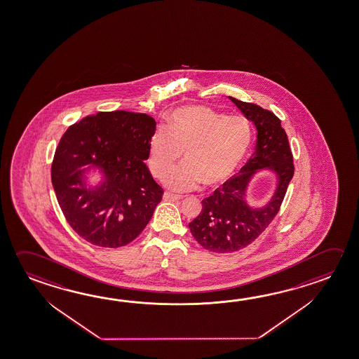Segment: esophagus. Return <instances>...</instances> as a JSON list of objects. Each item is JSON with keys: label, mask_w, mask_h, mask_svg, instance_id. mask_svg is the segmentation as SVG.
Segmentation results:
<instances>
[{"label": "esophagus", "mask_w": 359, "mask_h": 359, "mask_svg": "<svg viewBox=\"0 0 359 359\" xmlns=\"http://www.w3.org/2000/svg\"><path fill=\"white\" fill-rule=\"evenodd\" d=\"M182 196L180 195L172 194V193H169V191H165L164 193V201H182Z\"/></svg>", "instance_id": "obj_1"}]
</instances>
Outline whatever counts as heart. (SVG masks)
Here are the masks:
<instances>
[{
  "label": "heart",
  "instance_id": "b5f03b06",
  "mask_svg": "<svg viewBox=\"0 0 359 359\" xmlns=\"http://www.w3.org/2000/svg\"><path fill=\"white\" fill-rule=\"evenodd\" d=\"M252 144L250 122L205 106L174 109L164 127L152 133L147 161L152 175L161 177L181 158L186 163L164 177L169 188L188 191L203 184L214 188L226 182L243 163Z\"/></svg>",
  "mask_w": 359,
  "mask_h": 359
}]
</instances>
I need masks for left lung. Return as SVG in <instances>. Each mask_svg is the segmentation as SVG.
Returning <instances> with one entry per match:
<instances>
[{
  "label": "left lung",
  "instance_id": "8db88e82",
  "mask_svg": "<svg viewBox=\"0 0 359 359\" xmlns=\"http://www.w3.org/2000/svg\"><path fill=\"white\" fill-rule=\"evenodd\" d=\"M257 131L256 149L237 177L226 180L213 194L203 199L201 214L189 223L195 241L208 251L228 253L245 248L269 226L281 207L294 177L292 154L287 135L275 114L253 103L228 97ZM277 175L271 201L261 208L246 203L251 179L261 170Z\"/></svg>",
  "mask_w": 359,
  "mask_h": 359
}]
</instances>
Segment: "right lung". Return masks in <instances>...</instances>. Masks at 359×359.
<instances>
[{
	"label": "right lung",
	"instance_id": "add662e5",
	"mask_svg": "<svg viewBox=\"0 0 359 359\" xmlns=\"http://www.w3.org/2000/svg\"><path fill=\"white\" fill-rule=\"evenodd\" d=\"M155 130L150 116L118 109L88 116L64 133L51 182L65 219L89 243L126 245L151 219L164 194L145 164ZM90 170L100 182H90Z\"/></svg>",
	"mask_w": 359,
	"mask_h": 359
}]
</instances>
